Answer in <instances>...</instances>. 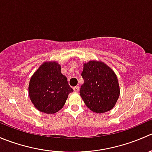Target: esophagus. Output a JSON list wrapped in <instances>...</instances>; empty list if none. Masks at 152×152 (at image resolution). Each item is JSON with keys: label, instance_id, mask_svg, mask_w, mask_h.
Wrapping results in <instances>:
<instances>
[{"label": "esophagus", "instance_id": "obj_1", "mask_svg": "<svg viewBox=\"0 0 152 152\" xmlns=\"http://www.w3.org/2000/svg\"><path fill=\"white\" fill-rule=\"evenodd\" d=\"M73 90H74V92H76V93L79 92V86H76V87H73Z\"/></svg>", "mask_w": 152, "mask_h": 152}]
</instances>
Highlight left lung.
I'll list each match as a JSON object with an SVG mask.
<instances>
[{
  "label": "left lung",
  "mask_w": 152,
  "mask_h": 152,
  "mask_svg": "<svg viewBox=\"0 0 152 152\" xmlns=\"http://www.w3.org/2000/svg\"><path fill=\"white\" fill-rule=\"evenodd\" d=\"M82 77L84 84L79 93L86 106L96 113L112 110L120 95L114 71L103 62L90 61L84 65Z\"/></svg>",
  "instance_id": "1"
}]
</instances>
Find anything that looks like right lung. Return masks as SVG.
Here are the masks:
<instances>
[{
    "instance_id": "right-lung-1",
    "label": "right lung",
    "mask_w": 152,
    "mask_h": 152,
    "mask_svg": "<svg viewBox=\"0 0 152 152\" xmlns=\"http://www.w3.org/2000/svg\"><path fill=\"white\" fill-rule=\"evenodd\" d=\"M73 91L57 62L42 64L31 78L28 93L34 107L42 113L53 114L63 107L69 93Z\"/></svg>"
}]
</instances>
